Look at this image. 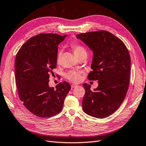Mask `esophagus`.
<instances>
[{"label": "esophagus", "mask_w": 146, "mask_h": 146, "mask_svg": "<svg viewBox=\"0 0 146 146\" xmlns=\"http://www.w3.org/2000/svg\"><path fill=\"white\" fill-rule=\"evenodd\" d=\"M77 86V85H74V84H73V85H71V88H76Z\"/></svg>", "instance_id": "34e87169"}]
</instances>
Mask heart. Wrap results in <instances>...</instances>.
<instances>
[{
    "label": "heart",
    "instance_id": "heart-1",
    "mask_svg": "<svg viewBox=\"0 0 146 146\" xmlns=\"http://www.w3.org/2000/svg\"><path fill=\"white\" fill-rule=\"evenodd\" d=\"M72 50L74 52L75 55L77 56L78 58L82 54L86 53V50L85 48L82 46L77 43H72L70 45ZM61 53L59 51L57 54L56 56V62L57 63H59L60 61L61 58ZM82 72L80 71H77V70H70L68 72L66 75V77L67 78L68 80L72 83H78L81 80L82 78Z\"/></svg>",
    "mask_w": 146,
    "mask_h": 146
}]
</instances>
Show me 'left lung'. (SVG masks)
Wrapping results in <instances>:
<instances>
[{"label": "left lung", "mask_w": 146, "mask_h": 146, "mask_svg": "<svg viewBox=\"0 0 146 146\" xmlns=\"http://www.w3.org/2000/svg\"><path fill=\"white\" fill-rule=\"evenodd\" d=\"M78 39L93 51L88 74L90 80H98V88L83 84L84 112L91 116L104 118L119 108L124 100L130 81L131 60L129 50L120 39L105 30L80 33Z\"/></svg>", "instance_id": "obj_1"}]
</instances>
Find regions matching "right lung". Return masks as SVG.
I'll return each mask as SVG.
<instances>
[{
  "mask_svg": "<svg viewBox=\"0 0 146 146\" xmlns=\"http://www.w3.org/2000/svg\"><path fill=\"white\" fill-rule=\"evenodd\" d=\"M66 35L40 33L21 47L15 59L16 83L21 101L29 111L39 117L59 113L70 86L60 83L56 89L48 86L49 76L56 68L58 45Z\"/></svg>",
  "mask_w": 146,
  "mask_h": 146,
  "instance_id": "1",
  "label": "right lung"
}]
</instances>
